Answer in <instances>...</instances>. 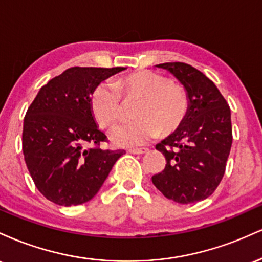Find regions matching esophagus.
Listing matches in <instances>:
<instances>
[{"instance_id": "obj_1", "label": "esophagus", "mask_w": 262, "mask_h": 262, "mask_svg": "<svg viewBox=\"0 0 262 262\" xmlns=\"http://www.w3.org/2000/svg\"><path fill=\"white\" fill-rule=\"evenodd\" d=\"M149 151L148 148H140V149H129V152L130 154H135V155H141V154H146Z\"/></svg>"}]
</instances>
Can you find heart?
Returning <instances> with one entry per match:
<instances>
[{
  "label": "heart",
  "mask_w": 262,
  "mask_h": 262,
  "mask_svg": "<svg viewBox=\"0 0 262 262\" xmlns=\"http://www.w3.org/2000/svg\"><path fill=\"white\" fill-rule=\"evenodd\" d=\"M122 97L125 102L139 100L134 108L135 121L114 128L111 139L119 146H139L160 135L172 134L185 122L188 96L185 87L152 70H137L118 76L114 82L103 81L93 87L90 104L102 128L121 121Z\"/></svg>",
  "instance_id": "1"
}]
</instances>
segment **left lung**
Wrapping results in <instances>:
<instances>
[{
  "label": "left lung",
  "mask_w": 262,
  "mask_h": 262,
  "mask_svg": "<svg viewBox=\"0 0 262 262\" xmlns=\"http://www.w3.org/2000/svg\"><path fill=\"white\" fill-rule=\"evenodd\" d=\"M156 68L169 71L185 87L188 113L181 127L156 145L166 166L151 181L177 203L203 201L224 176L233 141L230 108L214 82L193 66L164 62Z\"/></svg>",
  "instance_id": "obj_1"
}]
</instances>
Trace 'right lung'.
I'll list each match as a JSON object with an SVG mask.
<instances>
[{"mask_svg": "<svg viewBox=\"0 0 262 262\" xmlns=\"http://www.w3.org/2000/svg\"><path fill=\"white\" fill-rule=\"evenodd\" d=\"M124 68L75 66L39 90L27 111L22 148L33 181L59 206L89 202L100 191L124 150H102L107 141L92 114L90 96L97 83Z\"/></svg>", "mask_w": 262, "mask_h": 262, "instance_id": "1", "label": "right lung"}]
</instances>
